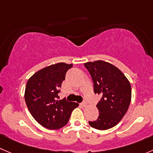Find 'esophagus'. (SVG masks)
Masks as SVG:
<instances>
[{
  "label": "esophagus",
  "instance_id": "34e87169",
  "mask_svg": "<svg viewBox=\"0 0 153 153\" xmlns=\"http://www.w3.org/2000/svg\"><path fill=\"white\" fill-rule=\"evenodd\" d=\"M80 105L82 106V107H86L87 106L86 101H82V102L80 104Z\"/></svg>",
  "mask_w": 153,
  "mask_h": 153
}]
</instances>
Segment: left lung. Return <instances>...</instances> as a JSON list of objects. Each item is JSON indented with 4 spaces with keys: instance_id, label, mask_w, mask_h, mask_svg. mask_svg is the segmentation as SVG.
Returning a JSON list of instances; mask_svg holds the SVG:
<instances>
[{
    "instance_id": "obj_1",
    "label": "left lung",
    "mask_w": 153,
    "mask_h": 153,
    "mask_svg": "<svg viewBox=\"0 0 153 153\" xmlns=\"http://www.w3.org/2000/svg\"><path fill=\"white\" fill-rule=\"evenodd\" d=\"M92 79L94 94H101L97 104L99 116L90 126L98 130L111 128L121 121L127 112L131 98L129 81L116 67L104 61L84 64Z\"/></svg>"
}]
</instances>
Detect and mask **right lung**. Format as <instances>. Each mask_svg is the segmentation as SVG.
<instances>
[{
  "label": "right lung",
  "mask_w": 153,
  "mask_h": 153,
  "mask_svg": "<svg viewBox=\"0 0 153 153\" xmlns=\"http://www.w3.org/2000/svg\"><path fill=\"white\" fill-rule=\"evenodd\" d=\"M73 65L58 63L43 68L27 80L25 100L30 114L43 127L56 130L66 126L79 104L65 98L58 101L62 83Z\"/></svg>",
  "instance_id": "1"
}]
</instances>
